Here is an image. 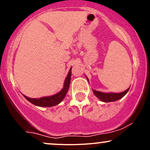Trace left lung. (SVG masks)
I'll list each match as a JSON object with an SVG mask.
<instances>
[{
	"label": "left lung",
	"instance_id": "8db88e82",
	"mask_svg": "<svg viewBox=\"0 0 150 150\" xmlns=\"http://www.w3.org/2000/svg\"><path fill=\"white\" fill-rule=\"evenodd\" d=\"M87 80H88V78H87ZM129 89H130V87L124 92L120 93H103L96 90H93V92H94V95L98 97V99H100L101 101H104V102H110V101H115L121 99L128 92Z\"/></svg>",
	"mask_w": 150,
	"mask_h": 150
}]
</instances>
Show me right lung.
Here are the masks:
<instances>
[{
  "label": "right lung",
  "instance_id": "add662e5",
  "mask_svg": "<svg viewBox=\"0 0 150 150\" xmlns=\"http://www.w3.org/2000/svg\"><path fill=\"white\" fill-rule=\"evenodd\" d=\"M71 69L72 68L70 69L69 73H68L66 78H65L63 88L61 89V92L57 93L55 95L51 96V97L39 98V99H32V98L26 97L25 95H24V97L27 99V100H28L30 102L36 105V106H44V107H51V106H56V105L58 104L64 99L65 96L66 95L68 89H69L70 77H71Z\"/></svg>",
  "mask_w": 150,
  "mask_h": 150
}]
</instances>
